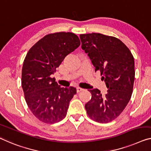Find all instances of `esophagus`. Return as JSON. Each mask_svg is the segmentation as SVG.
<instances>
[{"label":"esophagus","instance_id":"obj_1","mask_svg":"<svg viewBox=\"0 0 151 151\" xmlns=\"http://www.w3.org/2000/svg\"><path fill=\"white\" fill-rule=\"evenodd\" d=\"M82 90H83V89L81 88H80V87H78L77 88H76V92H77L78 93V92H80L82 91Z\"/></svg>","mask_w":151,"mask_h":151}]
</instances>
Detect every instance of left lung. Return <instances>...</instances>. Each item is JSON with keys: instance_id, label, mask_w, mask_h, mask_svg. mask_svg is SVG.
<instances>
[{"instance_id": "left-lung-1", "label": "left lung", "mask_w": 151, "mask_h": 151, "mask_svg": "<svg viewBox=\"0 0 151 151\" xmlns=\"http://www.w3.org/2000/svg\"><path fill=\"white\" fill-rule=\"evenodd\" d=\"M82 48L91 59L95 71H100L108 90H90L92 97L85 105L88 117L99 123L112 122L131 99L135 78L134 59L124 42L114 36L99 33L80 34Z\"/></svg>"}]
</instances>
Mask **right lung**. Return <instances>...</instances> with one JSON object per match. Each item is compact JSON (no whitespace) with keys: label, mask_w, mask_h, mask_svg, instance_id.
I'll list each match as a JSON object with an SVG mask.
<instances>
[{"label":"right lung","mask_w":151,"mask_h":151,"mask_svg":"<svg viewBox=\"0 0 151 151\" xmlns=\"http://www.w3.org/2000/svg\"><path fill=\"white\" fill-rule=\"evenodd\" d=\"M80 45L75 34L56 32L44 36L27 52L22 68V86L27 106L40 121L52 124L65 117L76 88H61L50 76Z\"/></svg>","instance_id":"obj_1"}]
</instances>
